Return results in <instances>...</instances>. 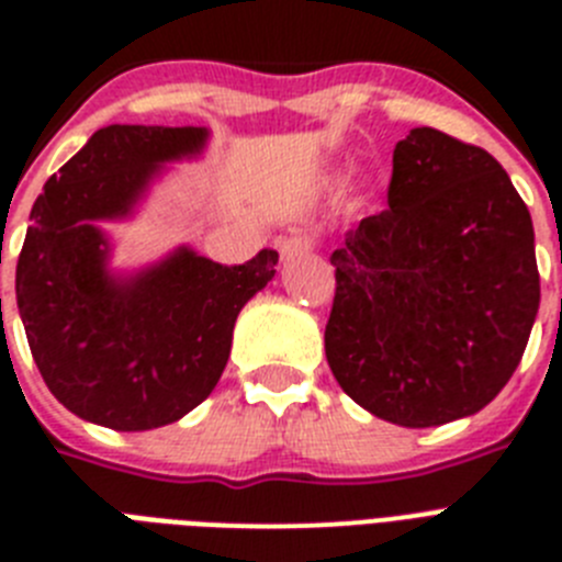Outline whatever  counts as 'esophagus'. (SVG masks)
<instances>
[{
  "instance_id": "obj_1",
  "label": "esophagus",
  "mask_w": 562,
  "mask_h": 562,
  "mask_svg": "<svg viewBox=\"0 0 562 562\" xmlns=\"http://www.w3.org/2000/svg\"><path fill=\"white\" fill-rule=\"evenodd\" d=\"M315 245V236H310V233H292V236L278 238V252H281V258H292L301 256V252H310Z\"/></svg>"
}]
</instances>
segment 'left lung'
I'll return each mask as SVG.
<instances>
[{"label": "left lung", "instance_id": "obj_1", "mask_svg": "<svg viewBox=\"0 0 562 562\" xmlns=\"http://www.w3.org/2000/svg\"><path fill=\"white\" fill-rule=\"evenodd\" d=\"M326 360L385 422L434 428L498 396L540 306L529 207L493 154L422 126L396 143L389 207L331 252Z\"/></svg>", "mask_w": 562, "mask_h": 562}]
</instances>
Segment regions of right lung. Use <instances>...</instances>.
<instances>
[{
    "instance_id": "add662e5",
    "label": "right lung",
    "mask_w": 562,
    "mask_h": 562,
    "mask_svg": "<svg viewBox=\"0 0 562 562\" xmlns=\"http://www.w3.org/2000/svg\"><path fill=\"white\" fill-rule=\"evenodd\" d=\"M205 137L202 126L98 128L30 211L16 265L30 351L64 408L103 428H162L207 400L238 312L276 276L270 247L233 267L182 247L126 281L106 272L95 222L126 216L160 162Z\"/></svg>"
}]
</instances>
